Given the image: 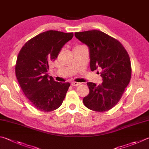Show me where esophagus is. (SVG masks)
Returning <instances> with one entry per match:
<instances>
[{
  "mask_svg": "<svg viewBox=\"0 0 149 149\" xmlns=\"http://www.w3.org/2000/svg\"><path fill=\"white\" fill-rule=\"evenodd\" d=\"M71 85H72V86H77L78 85H81V83H77V82H72Z\"/></svg>",
  "mask_w": 149,
  "mask_h": 149,
  "instance_id": "esophagus-1",
  "label": "esophagus"
}]
</instances>
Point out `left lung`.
Listing matches in <instances>:
<instances>
[{"instance_id": "left-lung-1", "label": "left lung", "mask_w": 149, "mask_h": 149, "mask_svg": "<svg viewBox=\"0 0 149 149\" xmlns=\"http://www.w3.org/2000/svg\"><path fill=\"white\" fill-rule=\"evenodd\" d=\"M75 36L88 47L91 71L100 70L103 78L98 86L87 83L89 94L83 98V104L94 111H109L119 102L130 81L128 53L117 40L98 30L75 32Z\"/></svg>"}]
</instances>
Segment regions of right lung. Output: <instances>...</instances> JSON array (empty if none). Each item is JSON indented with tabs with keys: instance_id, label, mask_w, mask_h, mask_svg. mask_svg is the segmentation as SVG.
<instances>
[{
	"instance_id": "right-lung-1",
	"label": "right lung",
	"mask_w": 149,
	"mask_h": 149,
	"mask_svg": "<svg viewBox=\"0 0 149 149\" xmlns=\"http://www.w3.org/2000/svg\"><path fill=\"white\" fill-rule=\"evenodd\" d=\"M73 36V32H44L26 42L18 54L15 68L18 83L30 102L41 111L58 109L65 98L70 84L56 82L47 72Z\"/></svg>"
}]
</instances>
